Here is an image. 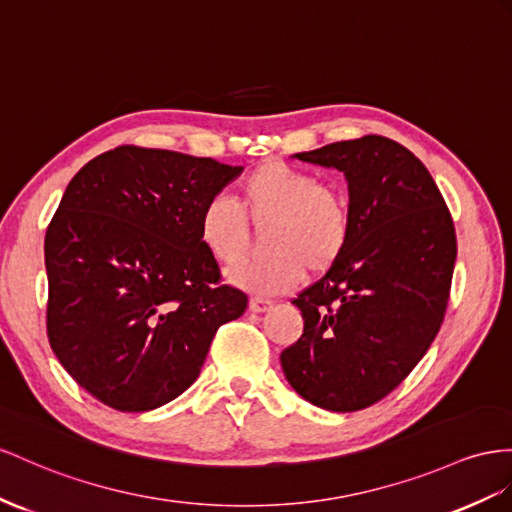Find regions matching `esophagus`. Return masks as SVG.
<instances>
[{
  "label": "esophagus",
  "mask_w": 512,
  "mask_h": 512,
  "mask_svg": "<svg viewBox=\"0 0 512 512\" xmlns=\"http://www.w3.org/2000/svg\"><path fill=\"white\" fill-rule=\"evenodd\" d=\"M248 309L253 313H264L268 309H272V300L266 298H251V303H248Z\"/></svg>",
  "instance_id": "esophagus-1"
}]
</instances>
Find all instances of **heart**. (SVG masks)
I'll return each mask as SVG.
<instances>
[{
    "label": "heart",
    "instance_id": "1",
    "mask_svg": "<svg viewBox=\"0 0 512 512\" xmlns=\"http://www.w3.org/2000/svg\"><path fill=\"white\" fill-rule=\"evenodd\" d=\"M266 229L268 257L235 268L233 285L253 294H281L309 274L333 268L350 238L344 194L309 170L270 160L251 170L238 186V201L212 196L201 209L199 240L209 257L235 266L251 246V227Z\"/></svg>",
    "mask_w": 512,
    "mask_h": 512
}]
</instances>
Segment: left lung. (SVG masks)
I'll use <instances>...</instances> for the list:
<instances>
[{
  "label": "left lung",
  "instance_id": "1",
  "mask_svg": "<svg viewBox=\"0 0 512 512\" xmlns=\"http://www.w3.org/2000/svg\"><path fill=\"white\" fill-rule=\"evenodd\" d=\"M294 157L342 170L350 238L337 264L292 300L305 329L281 365L307 402L361 411L413 372L441 329L454 222L426 166L396 140L372 134Z\"/></svg>",
  "mask_w": 512,
  "mask_h": 512
}]
</instances>
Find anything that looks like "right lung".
<instances>
[{
	"mask_svg": "<svg viewBox=\"0 0 512 512\" xmlns=\"http://www.w3.org/2000/svg\"><path fill=\"white\" fill-rule=\"evenodd\" d=\"M242 170L125 144L64 190L45 235L47 337L99 402L142 413L175 400L246 311L199 240L201 209Z\"/></svg>",
	"mask_w": 512,
	"mask_h": 512,
	"instance_id": "1",
	"label": "right lung"
}]
</instances>
